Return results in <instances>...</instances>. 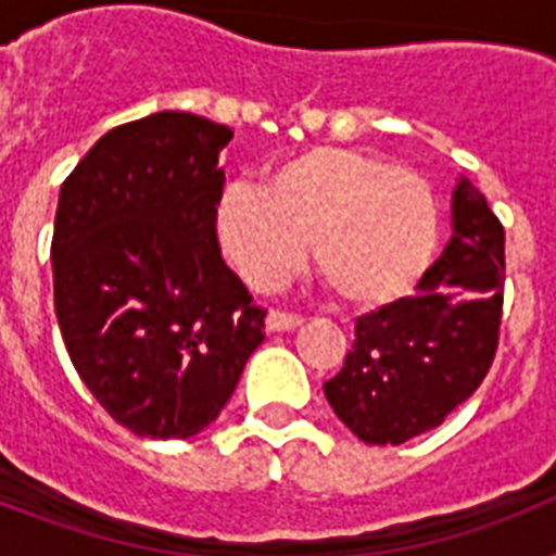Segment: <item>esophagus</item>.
<instances>
[{"instance_id":"obj_1","label":"esophagus","mask_w":556,"mask_h":556,"mask_svg":"<svg viewBox=\"0 0 556 556\" xmlns=\"http://www.w3.org/2000/svg\"><path fill=\"white\" fill-rule=\"evenodd\" d=\"M296 326H303V320H300V317H294V314L270 312L268 317H265V331H291V329H296Z\"/></svg>"}]
</instances>
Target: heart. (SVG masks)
Segmentation results:
<instances>
[{"mask_svg":"<svg viewBox=\"0 0 556 556\" xmlns=\"http://www.w3.org/2000/svg\"><path fill=\"white\" fill-rule=\"evenodd\" d=\"M216 239L253 288L303 268L308 242L340 303L383 308L435 260L441 204L421 173L357 147H312L286 159L265 190L233 185L216 204Z\"/></svg>","mask_w":556,"mask_h":556,"instance_id":"1","label":"heart"}]
</instances>
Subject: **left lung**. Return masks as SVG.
<instances>
[{"instance_id":"8db88e82","label":"left lung","mask_w":556,"mask_h":556,"mask_svg":"<svg viewBox=\"0 0 556 556\" xmlns=\"http://www.w3.org/2000/svg\"><path fill=\"white\" fill-rule=\"evenodd\" d=\"M450 230L413 296L357 317L346 364L323 383L334 415L366 444H404L439 427L493 364L505 230L465 176L453 187Z\"/></svg>"}]
</instances>
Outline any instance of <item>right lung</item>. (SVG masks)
Here are the masks:
<instances>
[{
    "label": "right lung",
    "instance_id": "1",
    "mask_svg": "<svg viewBox=\"0 0 556 556\" xmlns=\"http://www.w3.org/2000/svg\"><path fill=\"white\" fill-rule=\"evenodd\" d=\"M230 138L207 117L155 112L109 129L60 187V334L100 406L143 439L216 421L265 340V312L216 242Z\"/></svg>",
    "mask_w": 556,
    "mask_h": 556
}]
</instances>
